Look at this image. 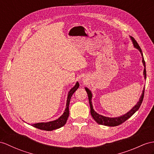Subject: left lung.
Returning <instances> with one entry per match:
<instances>
[{
	"label": "left lung",
	"mask_w": 154,
	"mask_h": 154,
	"mask_svg": "<svg viewBox=\"0 0 154 154\" xmlns=\"http://www.w3.org/2000/svg\"><path fill=\"white\" fill-rule=\"evenodd\" d=\"M131 40H132L133 44L134 45V47L138 49L141 54L142 58V63H143L144 66V78L146 79V64H145V61H144V57H143V54H142L141 48H140L139 45L138 44L135 39H134L132 36H131ZM85 91H86V92H87L88 95L90 109H91V110H90L91 111V116L93 117V118L94 119V120H95V122L100 125H106V126H110V127H114V126H118L119 125L122 124V123H123V122H125L127 119H128L130 117H131V116H132L138 109H139V108L142 103V100H143V99H144V89L145 88H144L142 95L139 99V100H138V102L137 103L136 105H134V106L132 108V109L129 110L125 114L122 115L121 116H119V117H116V118L105 117V116H103L102 115L99 114L98 113H97V112L94 110H93V105H92V102H91L92 93L88 88H85Z\"/></svg>",
	"instance_id": "1"
}]
</instances>
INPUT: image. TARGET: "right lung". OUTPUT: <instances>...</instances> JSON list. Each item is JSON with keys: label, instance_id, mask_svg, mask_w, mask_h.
<instances>
[{"label": "right lung", "instance_id": "1", "mask_svg": "<svg viewBox=\"0 0 154 154\" xmlns=\"http://www.w3.org/2000/svg\"><path fill=\"white\" fill-rule=\"evenodd\" d=\"M79 83L77 82L76 84H75L74 87L70 90V91L68 93V97H67V100H66V108L65 110L64 113L61 116L56 119L54 121L49 122H42V123H35V124H32V126L36 127L37 129H39L41 130H44V131H52L60 128L63 126L65 125V123L67 121V119L69 118V103L70 98L73 93L76 91L77 89L79 88Z\"/></svg>", "mask_w": 154, "mask_h": 154}]
</instances>
